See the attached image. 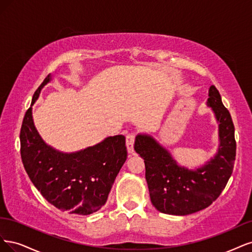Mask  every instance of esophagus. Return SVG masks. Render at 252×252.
I'll list each match as a JSON object with an SVG mask.
<instances>
[{"label": "esophagus", "instance_id": "obj_1", "mask_svg": "<svg viewBox=\"0 0 252 252\" xmlns=\"http://www.w3.org/2000/svg\"><path fill=\"white\" fill-rule=\"evenodd\" d=\"M135 134L129 133L126 135V148L128 154H134V142H135Z\"/></svg>", "mask_w": 252, "mask_h": 252}]
</instances>
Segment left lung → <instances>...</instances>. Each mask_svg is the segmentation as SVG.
Masks as SVG:
<instances>
[{
  "instance_id": "obj_1",
  "label": "left lung",
  "mask_w": 252,
  "mask_h": 252,
  "mask_svg": "<svg viewBox=\"0 0 252 252\" xmlns=\"http://www.w3.org/2000/svg\"><path fill=\"white\" fill-rule=\"evenodd\" d=\"M207 105L219 123L218 153L204 165L191 170L178 165L169 152L150 135L136 137L134 149L144 160L152 204L160 213L186 216L208 207L220 196L232 174L237 143L229 111L215 86Z\"/></svg>"
}]
</instances>
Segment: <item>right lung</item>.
<instances>
[{"label": "right lung", "instance_id": "right-lung-1", "mask_svg": "<svg viewBox=\"0 0 252 252\" xmlns=\"http://www.w3.org/2000/svg\"><path fill=\"white\" fill-rule=\"evenodd\" d=\"M50 74L35 91L32 104ZM21 157L31 182L42 196L63 212L87 216L99 210L127 157L126 137H108L93 147L62 153L45 143L32 119L30 107L20 133Z\"/></svg>", "mask_w": 252, "mask_h": 252}]
</instances>
